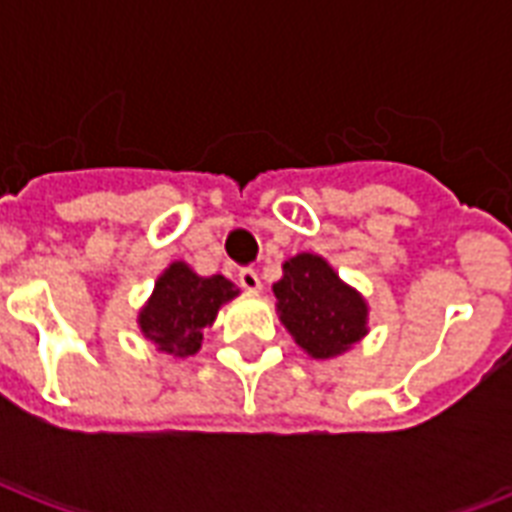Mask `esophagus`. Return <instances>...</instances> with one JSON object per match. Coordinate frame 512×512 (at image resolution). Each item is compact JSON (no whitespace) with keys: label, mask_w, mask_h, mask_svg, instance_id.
<instances>
[{"label":"esophagus","mask_w":512,"mask_h":512,"mask_svg":"<svg viewBox=\"0 0 512 512\" xmlns=\"http://www.w3.org/2000/svg\"><path fill=\"white\" fill-rule=\"evenodd\" d=\"M238 285L249 293H257L260 290V274H257L255 268H241L238 271Z\"/></svg>","instance_id":"34e87169"}]
</instances>
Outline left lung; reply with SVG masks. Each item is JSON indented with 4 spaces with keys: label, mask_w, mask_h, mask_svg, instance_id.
Here are the masks:
<instances>
[{
    "label": "left lung",
    "mask_w": 512,
    "mask_h": 512,
    "mask_svg": "<svg viewBox=\"0 0 512 512\" xmlns=\"http://www.w3.org/2000/svg\"><path fill=\"white\" fill-rule=\"evenodd\" d=\"M274 282L279 321L315 359L345 354L367 334V304L323 257L301 252Z\"/></svg>",
    "instance_id": "1"
}]
</instances>
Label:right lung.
<instances>
[{
	"label": "right lung",
	"mask_w": 512,
	"mask_h": 512,
	"mask_svg": "<svg viewBox=\"0 0 512 512\" xmlns=\"http://www.w3.org/2000/svg\"><path fill=\"white\" fill-rule=\"evenodd\" d=\"M235 296L238 288L222 274L200 277L186 263H172L139 312V329L164 354H197L202 329L211 326L219 307Z\"/></svg>",
	"instance_id": "1"
}]
</instances>
